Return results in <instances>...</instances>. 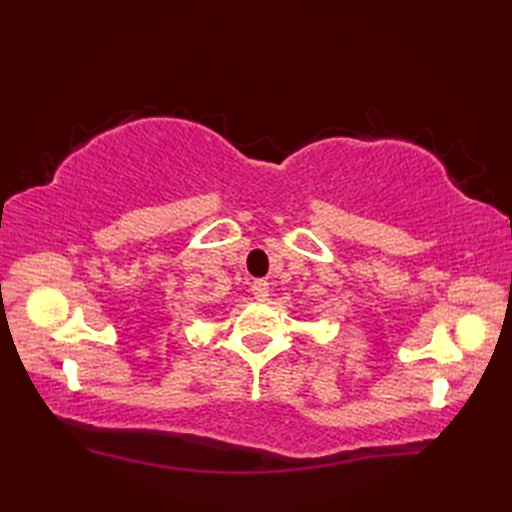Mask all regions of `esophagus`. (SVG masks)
I'll return each instance as SVG.
<instances>
[{
    "mask_svg": "<svg viewBox=\"0 0 512 512\" xmlns=\"http://www.w3.org/2000/svg\"><path fill=\"white\" fill-rule=\"evenodd\" d=\"M252 294H254V299H258V301H267V297H269V284L265 280L254 282L252 284Z\"/></svg>",
    "mask_w": 512,
    "mask_h": 512,
    "instance_id": "1",
    "label": "esophagus"
}]
</instances>
